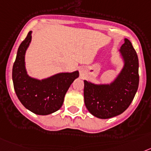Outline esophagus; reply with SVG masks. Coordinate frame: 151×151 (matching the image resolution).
<instances>
[{
    "instance_id": "esophagus-1",
    "label": "esophagus",
    "mask_w": 151,
    "mask_h": 151,
    "mask_svg": "<svg viewBox=\"0 0 151 151\" xmlns=\"http://www.w3.org/2000/svg\"><path fill=\"white\" fill-rule=\"evenodd\" d=\"M83 71H84V70H83V68H81V74H83Z\"/></svg>"
}]
</instances>
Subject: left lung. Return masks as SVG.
<instances>
[{"instance_id":"8db88e82","label":"left lung","mask_w":151,"mask_h":151,"mask_svg":"<svg viewBox=\"0 0 151 151\" xmlns=\"http://www.w3.org/2000/svg\"><path fill=\"white\" fill-rule=\"evenodd\" d=\"M123 67L110 83H95L84 80V103L99 119L115 117L124 112L133 100L139 83L138 58L128 39L119 50Z\"/></svg>"}]
</instances>
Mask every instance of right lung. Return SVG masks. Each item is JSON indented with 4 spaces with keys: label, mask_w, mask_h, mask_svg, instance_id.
Returning <instances> with one entry per match:
<instances>
[{
    "label": "right lung",
    "mask_w": 151,
    "mask_h": 151,
    "mask_svg": "<svg viewBox=\"0 0 151 151\" xmlns=\"http://www.w3.org/2000/svg\"><path fill=\"white\" fill-rule=\"evenodd\" d=\"M32 40V31L18 48L13 66L12 78L16 94L20 103L36 115H47L59 109L71 83L79 77V71L61 72L39 80L27 73L25 55Z\"/></svg>",
    "instance_id": "add662e5"
}]
</instances>
